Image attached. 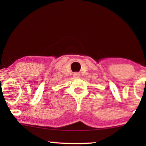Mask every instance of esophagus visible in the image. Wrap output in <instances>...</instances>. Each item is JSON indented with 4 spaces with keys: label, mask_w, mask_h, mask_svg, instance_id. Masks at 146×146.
Returning <instances> with one entry per match:
<instances>
[{
    "label": "esophagus",
    "mask_w": 146,
    "mask_h": 146,
    "mask_svg": "<svg viewBox=\"0 0 146 146\" xmlns=\"http://www.w3.org/2000/svg\"><path fill=\"white\" fill-rule=\"evenodd\" d=\"M73 76H74V78H80V75L79 73H75L74 74H73Z\"/></svg>",
    "instance_id": "34e87169"
}]
</instances>
